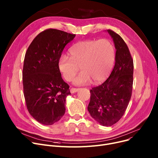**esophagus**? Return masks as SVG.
Instances as JSON below:
<instances>
[{"label": "esophagus", "mask_w": 158, "mask_h": 158, "mask_svg": "<svg viewBox=\"0 0 158 158\" xmlns=\"http://www.w3.org/2000/svg\"><path fill=\"white\" fill-rule=\"evenodd\" d=\"M79 90V88H70V92H71V94H74V93H76V92H77Z\"/></svg>", "instance_id": "obj_1"}]
</instances>
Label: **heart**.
Masks as SVG:
<instances>
[{
	"instance_id": "obj_1",
	"label": "heart",
	"mask_w": 158,
	"mask_h": 158,
	"mask_svg": "<svg viewBox=\"0 0 158 158\" xmlns=\"http://www.w3.org/2000/svg\"><path fill=\"white\" fill-rule=\"evenodd\" d=\"M70 57L62 55L58 66L64 79L70 81L80 69L82 72L73 79V83L82 85L97 84L110 74L115 61V49L111 41L107 39L81 41L70 50Z\"/></svg>"
}]
</instances>
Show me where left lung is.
<instances>
[{
    "mask_svg": "<svg viewBox=\"0 0 158 158\" xmlns=\"http://www.w3.org/2000/svg\"><path fill=\"white\" fill-rule=\"evenodd\" d=\"M113 40L115 64L110 77L90 90L88 110L93 118L103 126H111L118 122L127 109L133 84V60L122 37L107 30Z\"/></svg>",
    "mask_w": 158,
    "mask_h": 158,
    "instance_id": "8db88e82",
    "label": "left lung"
}]
</instances>
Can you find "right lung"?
I'll use <instances>...</instances> for the list:
<instances>
[{
    "mask_svg": "<svg viewBox=\"0 0 158 158\" xmlns=\"http://www.w3.org/2000/svg\"><path fill=\"white\" fill-rule=\"evenodd\" d=\"M75 36L58 29H46L32 40L25 55V101L30 114L44 125H52L64 114L66 98L71 94L58 62L64 47Z\"/></svg>",
    "mask_w": 158,
    "mask_h": 158,
    "instance_id": "right-lung-1",
    "label": "right lung"
}]
</instances>
